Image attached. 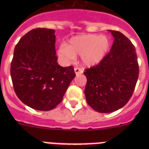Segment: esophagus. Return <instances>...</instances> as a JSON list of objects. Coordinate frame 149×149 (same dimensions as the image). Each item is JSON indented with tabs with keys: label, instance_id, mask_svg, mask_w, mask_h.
Listing matches in <instances>:
<instances>
[{
	"label": "esophagus",
	"instance_id": "1",
	"mask_svg": "<svg viewBox=\"0 0 149 149\" xmlns=\"http://www.w3.org/2000/svg\"><path fill=\"white\" fill-rule=\"evenodd\" d=\"M74 72H75L76 74H80L83 73V70L81 68H78V67H75L74 68Z\"/></svg>",
	"mask_w": 149,
	"mask_h": 149
}]
</instances>
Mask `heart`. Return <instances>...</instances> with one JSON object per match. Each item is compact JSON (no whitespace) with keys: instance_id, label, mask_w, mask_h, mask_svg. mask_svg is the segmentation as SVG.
I'll return each instance as SVG.
<instances>
[{"instance_id":"b5f03b06","label":"heart","mask_w":149,"mask_h":149,"mask_svg":"<svg viewBox=\"0 0 149 149\" xmlns=\"http://www.w3.org/2000/svg\"><path fill=\"white\" fill-rule=\"evenodd\" d=\"M110 48V41L105 36L86 34L72 38L68 45H62L59 48L58 55L67 61L81 56L83 65L93 66L102 61Z\"/></svg>"}]
</instances>
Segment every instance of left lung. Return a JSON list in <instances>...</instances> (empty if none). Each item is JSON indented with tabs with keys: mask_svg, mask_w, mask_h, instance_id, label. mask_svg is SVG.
<instances>
[{
	"mask_svg": "<svg viewBox=\"0 0 149 149\" xmlns=\"http://www.w3.org/2000/svg\"><path fill=\"white\" fill-rule=\"evenodd\" d=\"M114 37L110 51L98 65L85 69V95L98 113H111L123 107L132 96L138 77L136 50L122 33L109 30Z\"/></svg>",
	"mask_w": 149,
	"mask_h": 149,
	"instance_id": "obj_1",
	"label": "left lung"
}]
</instances>
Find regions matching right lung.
I'll return each mask as SVG.
<instances>
[{
    "label": "right lung",
    "instance_id": "1",
    "mask_svg": "<svg viewBox=\"0 0 149 149\" xmlns=\"http://www.w3.org/2000/svg\"><path fill=\"white\" fill-rule=\"evenodd\" d=\"M54 33L52 29L36 28L23 36L15 45L10 67L18 98L42 111L52 110L61 102L76 75L73 66L57 63Z\"/></svg>",
    "mask_w": 149,
    "mask_h": 149
}]
</instances>
